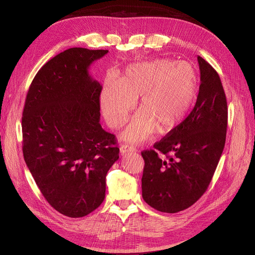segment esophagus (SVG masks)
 I'll return each mask as SVG.
<instances>
[{
    "mask_svg": "<svg viewBox=\"0 0 255 255\" xmlns=\"http://www.w3.org/2000/svg\"><path fill=\"white\" fill-rule=\"evenodd\" d=\"M136 148H134L133 145H128V144H123L120 146V153L121 154H127L128 152H135Z\"/></svg>",
    "mask_w": 255,
    "mask_h": 255,
    "instance_id": "esophagus-1",
    "label": "esophagus"
}]
</instances>
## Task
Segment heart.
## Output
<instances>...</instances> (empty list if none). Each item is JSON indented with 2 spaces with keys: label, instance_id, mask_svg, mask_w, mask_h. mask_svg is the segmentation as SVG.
Returning a JSON list of instances; mask_svg holds the SVG:
<instances>
[{
  "label": "heart",
  "instance_id": "heart-1",
  "mask_svg": "<svg viewBox=\"0 0 255 255\" xmlns=\"http://www.w3.org/2000/svg\"><path fill=\"white\" fill-rule=\"evenodd\" d=\"M198 78L190 64L155 59L129 65L119 82L109 80L100 102L111 128H119L134 109L138 113L122 133L128 141L141 142L155 132L174 130L187 117L196 99Z\"/></svg>",
  "mask_w": 255,
  "mask_h": 255
}]
</instances>
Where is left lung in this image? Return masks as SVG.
Listing matches in <instances>:
<instances>
[{"mask_svg":"<svg viewBox=\"0 0 255 255\" xmlns=\"http://www.w3.org/2000/svg\"><path fill=\"white\" fill-rule=\"evenodd\" d=\"M199 94L194 110L181 125L141 152L142 198L163 213L186 210L210 185L226 143L228 104L215 69L198 56ZM166 158H159L158 152Z\"/></svg>","mask_w":255,"mask_h":255,"instance_id":"obj_1","label":"left lung"}]
</instances>
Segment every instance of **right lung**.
<instances>
[{
    "instance_id": "add662e5",
    "label": "right lung",
    "mask_w": 255,
    "mask_h": 255,
    "mask_svg": "<svg viewBox=\"0 0 255 255\" xmlns=\"http://www.w3.org/2000/svg\"><path fill=\"white\" fill-rule=\"evenodd\" d=\"M109 50L71 48L50 59L30 84L22 116L23 156L50 205L84 217L105 198L119 158L114 134L100 125L102 85L88 69Z\"/></svg>"
}]
</instances>
